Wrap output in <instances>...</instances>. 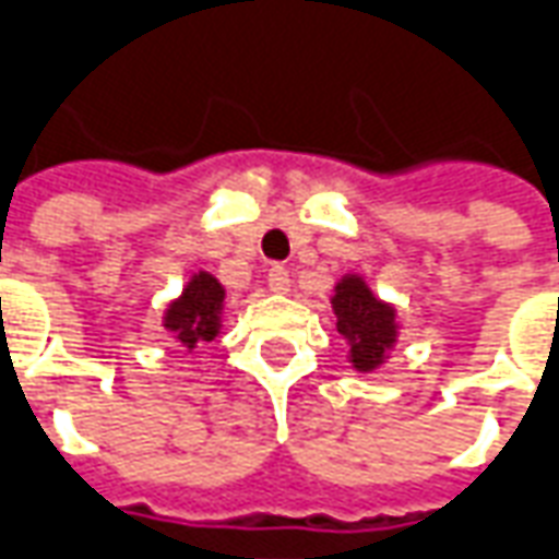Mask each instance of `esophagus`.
I'll use <instances>...</instances> for the list:
<instances>
[{
    "instance_id": "1",
    "label": "esophagus",
    "mask_w": 559,
    "mask_h": 559,
    "mask_svg": "<svg viewBox=\"0 0 559 559\" xmlns=\"http://www.w3.org/2000/svg\"><path fill=\"white\" fill-rule=\"evenodd\" d=\"M267 286H271V292H276V295H286L288 288H292V276H288L286 267L273 264L271 273H267Z\"/></svg>"
}]
</instances>
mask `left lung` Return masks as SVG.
I'll return each instance as SVG.
<instances>
[{
  "instance_id": "obj_1",
  "label": "left lung",
  "mask_w": 559,
  "mask_h": 559,
  "mask_svg": "<svg viewBox=\"0 0 559 559\" xmlns=\"http://www.w3.org/2000/svg\"><path fill=\"white\" fill-rule=\"evenodd\" d=\"M331 310L336 316V331L346 340V361L358 373H376L385 367L391 352L400 343L397 307L376 295L361 273H343L334 283Z\"/></svg>"
}]
</instances>
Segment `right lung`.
<instances>
[{
	"instance_id": "1",
	"label": "right lung",
	"mask_w": 559,
	"mask_h": 559,
	"mask_svg": "<svg viewBox=\"0 0 559 559\" xmlns=\"http://www.w3.org/2000/svg\"><path fill=\"white\" fill-rule=\"evenodd\" d=\"M225 286L210 271H195L189 276L183 292L162 312V328L171 334L177 346L195 352L223 331Z\"/></svg>"
}]
</instances>
